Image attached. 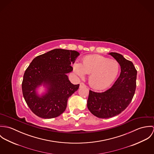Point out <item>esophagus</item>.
<instances>
[{"label": "esophagus", "mask_w": 154, "mask_h": 154, "mask_svg": "<svg viewBox=\"0 0 154 154\" xmlns=\"http://www.w3.org/2000/svg\"><path fill=\"white\" fill-rule=\"evenodd\" d=\"M82 87H86V85L83 82H81L79 85V88H82Z\"/></svg>", "instance_id": "obj_1"}]
</instances>
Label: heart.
<instances>
[{"mask_svg":"<svg viewBox=\"0 0 154 154\" xmlns=\"http://www.w3.org/2000/svg\"><path fill=\"white\" fill-rule=\"evenodd\" d=\"M73 71L79 78L89 74V84L92 88L103 89L108 88L117 78L120 69L119 63L99 55L87 56L82 65L75 63Z\"/></svg>","mask_w":154,"mask_h":154,"instance_id":"b5f03b06","label":"heart"}]
</instances>
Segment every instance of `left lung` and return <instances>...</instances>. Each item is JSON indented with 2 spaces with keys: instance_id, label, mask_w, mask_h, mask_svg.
Masks as SVG:
<instances>
[{
  "instance_id": "1",
  "label": "left lung",
  "mask_w": 154,
  "mask_h": 154,
  "mask_svg": "<svg viewBox=\"0 0 154 154\" xmlns=\"http://www.w3.org/2000/svg\"><path fill=\"white\" fill-rule=\"evenodd\" d=\"M109 54L119 63L120 76L113 85L104 92L90 90L87 101L88 110L101 119L112 117L125 110L132 101L136 87L137 70L132 62L117 53L111 52Z\"/></svg>"
}]
</instances>
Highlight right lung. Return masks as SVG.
I'll return each mask as SVG.
<instances>
[{
	"mask_svg": "<svg viewBox=\"0 0 154 154\" xmlns=\"http://www.w3.org/2000/svg\"><path fill=\"white\" fill-rule=\"evenodd\" d=\"M79 53L56 48L37 56L26 69L22 83L23 98L31 110L43 119L58 117L66 110L67 100L79 84L73 85L67 73L73 70ZM43 85L47 89L42 96L36 92Z\"/></svg>",
	"mask_w": 154,
	"mask_h": 154,
	"instance_id": "right-lung-1",
	"label": "right lung"
}]
</instances>
